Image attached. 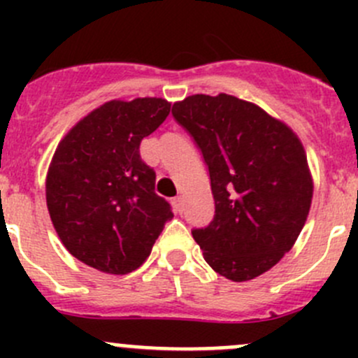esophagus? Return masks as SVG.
Listing matches in <instances>:
<instances>
[{"label":"esophagus","mask_w":358,"mask_h":358,"mask_svg":"<svg viewBox=\"0 0 358 358\" xmlns=\"http://www.w3.org/2000/svg\"><path fill=\"white\" fill-rule=\"evenodd\" d=\"M173 208H175V211L178 213V215H182L183 213V199L182 197H175V199H173Z\"/></svg>","instance_id":"obj_1"}]
</instances>
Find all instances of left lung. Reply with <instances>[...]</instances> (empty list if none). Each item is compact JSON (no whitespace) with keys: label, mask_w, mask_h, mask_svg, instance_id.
I'll return each mask as SVG.
<instances>
[{"label":"left lung","mask_w":358,"mask_h":358,"mask_svg":"<svg viewBox=\"0 0 358 358\" xmlns=\"http://www.w3.org/2000/svg\"><path fill=\"white\" fill-rule=\"evenodd\" d=\"M171 112L211 180L215 216L192 230L204 259L234 282L262 275L292 248L308 216L313 183L301 142L289 126L227 93L187 96Z\"/></svg>","instance_id":"obj_1"}]
</instances>
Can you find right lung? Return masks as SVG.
Masks as SVG:
<instances>
[{
    "label": "right lung",
    "instance_id": "right-lung-1",
    "mask_svg": "<svg viewBox=\"0 0 358 358\" xmlns=\"http://www.w3.org/2000/svg\"><path fill=\"white\" fill-rule=\"evenodd\" d=\"M162 99L110 100L62 138L46 176L50 218L67 251L114 275L138 268L173 218L140 142L164 122Z\"/></svg>",
    "mask_w": 358,
    "mask_h": 358
}]
</instances>
